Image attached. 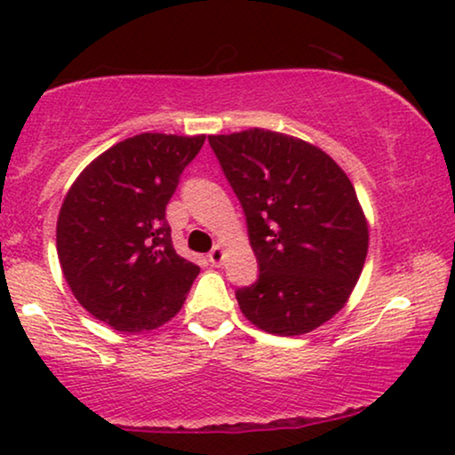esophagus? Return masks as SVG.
Returning <instances> with one entry per match:
<instances>
[{"instance_id":"esophagus-1","label":"esophagus","mask_w":455,"mask_h":455,"mask_svg":"<svg viewBox=\"0 0 455 455\" xmlns=\"http://www.w3.org/2000/svg\"><path fill=\"white\" fill-rule=\"evenodd\" d=\"M223 259H226V251H223V246H215L213 251L209 252V263L220 267L223 263Z\"/></svg>"}]
</instances>
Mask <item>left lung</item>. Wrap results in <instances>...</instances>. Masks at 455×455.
Masks as SVG:
<instances>
[{"mask_svg": "<svg viewBox=\"0 0 455 455\" xmlns=\"http://www.w3.org/2000/svg\"><path fill=\"white\" fill-rule=\"evenodd\" d=\"M240 198L259 279L235 291L242 315L275 335H302L338 315L366 252L369 223L346 172L310 142L251 128L209 136Z\"/></svg>", "mask_w": 455, "mask_h": 455, "instance_id": "obj_1", "label": "left lung"}]
</instances>
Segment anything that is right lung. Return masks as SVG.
Returning <instances> with one entry per match:
<instances>
[{
	"label": "right lung",
	"instance_id": "obj_1",
	"mask_svg": "<svg viewBox=\"0 0 455 455\" xmlns=\"http://www.w3.org/2000/svg\"><path fill=\"white\" fill-rule=\"evenodd\" d=\"M203 145L204 134H136L92 159L61 203V273L83 308L117 331L165 325L201 271L173 248L165 204Z\"/></svg>",
	"mask_w": 455,
	"mask_h": 455
}]
</instances>
